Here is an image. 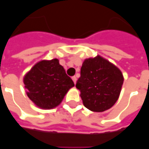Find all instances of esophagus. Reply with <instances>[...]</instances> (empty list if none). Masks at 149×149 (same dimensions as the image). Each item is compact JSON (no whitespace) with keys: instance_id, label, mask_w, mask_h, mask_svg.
I'll return each mask as SVG.
<instances>
[{"instance_id":"34e87169","label":"esophagus","mask_w":149,"mask_h":149,"mask_svg":"<svg viewBox=\"0 0 149 149\" xmlns=\"http://www.w3.org/2000/svg\"><path fill=\"white\" fill-rule=\"evenodd\" d=\"M72 80H73V81H74V84H75V83H76V82H77V78L75 76L72 77Z\"/></svg>"}]
</instances>
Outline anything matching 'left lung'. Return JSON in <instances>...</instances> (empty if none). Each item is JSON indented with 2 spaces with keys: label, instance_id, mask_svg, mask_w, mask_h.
Listing matches in <instances>:
<instances>
[{
  "label": "left lung",
  "instance_id": "8db88e82",
  "mask_svg": "<svg viewBox=\"0 0 149 149\" xmlns=\"http://www.w3.org/2000/svg\"><path fill=\"white\" fill-rule=\"evenodd\" d=\"M123 75L116 65L100 55L86 58L76 83L83 105L95 112L110 109L120 97Z\"/></svg>",
  "mask_w": 149,
  "mask_h": 149
}]
</instances>
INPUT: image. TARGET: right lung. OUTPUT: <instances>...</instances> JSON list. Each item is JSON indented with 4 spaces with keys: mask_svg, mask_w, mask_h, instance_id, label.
I'll list each match as a JSON object with an SVG mask.
<instances>
[{
    "mask_svg": "<svg viewBox=\"0 0 149 149\" xmlns=\"http://www.w3.org/2000/svg\"><path fill=\"white\" fill-rule=\"evenodd\" d=\"M23 83L29 100L44 110L58 106L74 86L58 58L38 62L24 75Z\"/></svg>",
    "mask_w": 149,
    "mask_h": 149,
    "instance_id": "right-lung-1",
    "label": "right lung"
}]
</instances>
